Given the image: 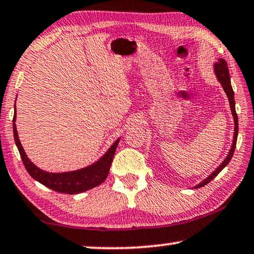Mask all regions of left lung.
<instances>
[{
  "instance_id": "8db88e82",
  "label": "left lung",
  "mask_w": 254,
  "mask_h": 254,
  "mask_svg": "<svg viewBox=\"0 0 254 254\" xmlns=\"http://www.w3.org/2000/svg\"><path fill=\"white\" fill-rule=\"evenodd\" d=\"M213 69H214L215 76H217L218 81L221 83L222 88H224L227 97H228L229 105H230V111H232V114H233V117H234V123H235V130H234V140H233L232 148H230L229 153H228V155H227V157L225 158L224 162H222V163L219 165L218 168L215 169L209 177L205 178V179H204L203 181H200V183L198 185H196L194 188H200V187L205 186V185L209 184L211 180H213L214 178L221 172V170L229 163L230 160H232L233 155H234V151H235V148H236V141H237V134H238V117H237V114H236L235 99H234V91H233V88H232V83H230L229 70H228V67H227L226 60L219 59V62L214 64Z\"/></svg>"
}]
</instances>
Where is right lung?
Masks as SVG:
<instances>
[{
	"instance_id": "1",
	"label": "right lung",
	"mask_w": 254,
	"mask_h": 254,
	"mask_svg": "<svg viewBox=\"0 0 254 254\" xmlns=\"http://www.w3.org/2000/svg\"><path fill=\"white\" fill-rule=\"evenodd\" d=\"M16 116L17 113L14 112L13 115V137L16 145L18 147L19 153H20V157L22 160L26 170L30 175V177L34 178L40 184L44 185L45 187L52 189L55 191L64 192V194H79V192L86 191L91 188H94L99 186L106 180L108 176L109 169H111L113 158H114L115 150L119 145L120 138L113 143L104 156L98 160L96 163L91 164L86 168L76 170V171L70 172H63V173H52L47 172L41 170L40 168L29 161V158L26 155L24 148H22L20 140L18 137V131L16 127Z\"/></svg>"
}]
</instances>
